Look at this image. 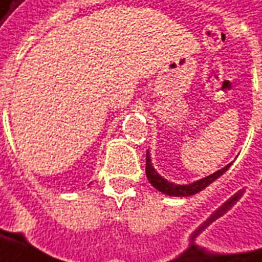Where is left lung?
Here are the masks:
<instances>
[{"label":"left lung","mask_w":262,"mask_h":262,"mask_svg":"<svg viewBox=\"0 0 262 262\" xmlns=\"http://www.w3.org/2000/svg\"><path fill=\"white\" fill-rule=\"evenodd\" d=\"M229 164L227 166H224L220 170H217L214 173L211 175L206 176L203 179H199V181L193 182V183H189V185H175V183H170L166 179H164L162 176L158 173L155 168L152 166L151 164V157H149V152H146V166H145V172H146V178L148 181L151 183L152 186L158 189L159 192L162 193L168 194V196H192V194L199 193L200 190H203L205 187H207L210 183L216 181L217 178L223 175L226 170L230 168Z\"/></svg>","instance_id":"8db88e82"}]
</instances>
